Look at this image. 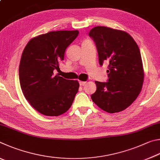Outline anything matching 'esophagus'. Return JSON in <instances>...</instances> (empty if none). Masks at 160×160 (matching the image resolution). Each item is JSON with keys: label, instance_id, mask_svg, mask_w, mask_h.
Masks as SVG:
<instances>
[{"label": "esophagus", "instance_id": "34e87169", "mask_svg": "<svg viewBox=\"0 0 160 160\" xmlns=\"http://www.w3.org/2000/svg\"><path fill=\"white\" fill-rule=\"evenodd\" d=\"M86 83V82H82V81H79V84H80V86L85 85Z\"/></svg>", "mask_w": 160, "mask_h": 160}]
</instances>
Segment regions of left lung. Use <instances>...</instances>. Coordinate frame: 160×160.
Returning a JSON list of instances; mask_svg holds the SVG:
<instances>
[{
  "instance_id": "8db88e82",
  "label": "left lung",
  "mask_w": 160,
  "mask_h": 160,
  "mask_svg": "<svg viewBox=\"0 0 160 160\" xmlns=\"http://www.w3.org/2000/svg\"><path fill=\"white\" fill-rule=\"evenodd\" d=\"M88 35L96 43L100 65L109 62L108 82H95L97 90L91 99L107 112L124 110L138 96L143 83L138 45L128 33L106 27H94Z\"/></svg>"
}]
</instances>
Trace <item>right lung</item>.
<instances>
[{"instance_id":"right-lung-1","label":"right lung","mask_w":160,"mask_h":160,"mask_svg":"<svg viewBox=\"0 0 160 160\" xmlns=\"http://www.w3.org/2000/svg\"><path fill=\"white\" fill-rule=\"evenodd\" d=\"M78 31L50 32L29 41L19 67L20 86L30 105L46 116H59L69 110L79 87L78 81L54 75L64 52Z\"/></svg>"}]
</instances>
